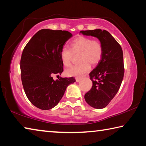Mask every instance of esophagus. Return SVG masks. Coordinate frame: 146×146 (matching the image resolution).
Instances as JSON below:
<instances>
[{"label": "esophagus", "mask_w": 146, "mask_h": 146, "mask_svg": "<svg viewBox=\"0 0 146 146\" xmlns=\"http://www.w3.org/2000/svg\"><path fill=\"white\" fill-rule=\"evenodd\" d=\"M75 80H76V81L77 82H80V80H81V78H78V77H76V78H75Z\"/></svg>", "instance_id": "1"}]
</instances>
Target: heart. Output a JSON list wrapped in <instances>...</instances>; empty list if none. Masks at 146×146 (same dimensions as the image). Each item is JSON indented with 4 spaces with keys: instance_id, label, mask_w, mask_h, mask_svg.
I'll return each mask as SVG.
<instances>
[{
    "instance_id": "b5f03b06",
    "label": "heart",
    "mask_w": 146,
    "mask_h": 146,
    "mask_svg": "<svg viewBox=\"0 0 146 146\" xmlns=\"http://www.w3.org/2000/svg\"><path fill=\"white\" fill-rule=\"evenodd\" d=\"M80 52L79 61L80 64L73 66L66 71L69 76H82L91 69V64L96 65L102 60L104 49L99 41L90 37L80 36L71 42V49L64 47L60 51L62 62L66 67L71 64L73 53Z\"/></svg>"
}]
</instances>
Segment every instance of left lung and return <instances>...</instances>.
Returning <instances> with one entry per match:
<instances>
[{
    "label": "left lung",
    "mask_w": 146,
    "mask_h": 146,
    "mask_svg": "<svg viewBox=\"0 0 146 146\" xmlns=\"http://www.w3.org/2000/svg\"><path fill=\"white\" fill-rule=\"evenodd\" d=\"M80 33L95 36L103 46L102 60L90 73L92 88L85 94L84 98L91 107L104 108L117 93L122 82L124 75L122 49L106 30L97 29L80 31Z\"/></svg>",
    "instance_id": "left-lung-1"
}]
</instances>
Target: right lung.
Returning <instances> with one entry per match:
<instances>
[{"mask_svg": "<svg viewBox=\"0 0 146 146\" xmlns=\"http://www.w3.org/2000/svg\"><path fill=\"white\" fill-rule=\"evenodd\" d=\"M73 35L68 31L43 29L34 35L23 49L21 59V80L28 100L35 107L48 110L58 104L74 77L52 75L64 70L60 51Z\"/></svg>", "mask_w": 146, "mask_h": 146, "instance_id": "obj_1", "label": "right lung"}]
</instances>
